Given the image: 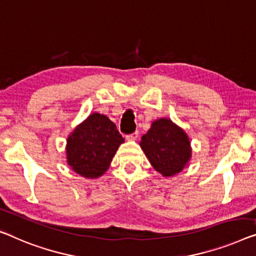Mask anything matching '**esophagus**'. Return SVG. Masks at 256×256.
<instances>
[{
    "label": "esophagus",
    "instance_id": "34e87169",
    "mask_svg": "<svg viewBox=\"0 0 256 256\" xmlns=\"http://www.w3.org/2000/svg\"><path fill=\"white\" fill-rule=\"evenodd\" d=\"M138 136H139V132L136 131V132L131 133V134L126 136V139H128V140H136V138H138Z\"/></svg>",
    "mask_w": 256,
    "mask_h": 256
}]
</instances>
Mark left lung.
<instances>
[{
  "instance_id": "left-lung-1",
  "label": "left lung",
  "mask_w": 256,
  "mask_h": 256,
  "mask_svg": "<svg viewBox=\"0 0 256 256\" xmlns=\"http://www.w3.org/2000/svg\"><path fill=\"white\" fill-rule=\"evenodd\" d=\"M140 146L156 171L169 177L178 174L190 158V140L172 122L161 118L141 138Z\"/></svg>"
}]
</instances>
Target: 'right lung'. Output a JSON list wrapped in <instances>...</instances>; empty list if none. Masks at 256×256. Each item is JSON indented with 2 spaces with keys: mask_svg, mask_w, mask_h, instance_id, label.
Here are the masks:
<instances>
[{
  "mask_svg": "<svg viewBox=\"0 0 256 256\" xmlns=\"http://www.w3.org/2000/svg\"><path fill=\"white\" fill-rule=\"evenodd\" d=\"M123 142L116 125L106 116L94 112L68 136V163L82 176L98 178L106 172Z\"/></svg>",
  "mask_w": 256,
  "mask_h": 256,
  "instance_id": "obj_1",
  "label": "right lung"
}]
</instances>
